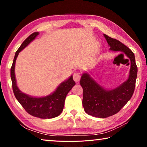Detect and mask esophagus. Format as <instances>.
<instances>
[{
  "label": "esophagus",
  "instance_id": "obj_1",
  "mask_svg": "<svg viewBox=\"0 0 147 147\" xmlns=\"http://www.w3.org/2000/svg\"><path fill=\"white\" fill-rule=\"evenodd\" d=\"M80 78H81V75L80 74V73H74L73 80L76 82H78L80 81Z\"/></svg>",
  "mask_w": 147,
  "mask_h": 147
}]
</instances>
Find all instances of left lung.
<instances>
[{"instance_id":"8db88e82","label":"left lung","mask_w":147,"mask_h":147,"mask_svg":"<svg viewBox=\"0 0 147 147\" xmlns=\"http://www.w3.org/2000/svg\"><path fill=\"white\" fill-rule=\"evenodd\" d=\"M110 50L121 51L128 57L131 61L128 79L118 88L108 91L92 79L88 74L84 73L80 81L83 88L82 104L86 112L98 118H106L118 113L130 100L133 95L138 74L133 52L121 41L104 34Z\"/></svg>"}]
</instances>
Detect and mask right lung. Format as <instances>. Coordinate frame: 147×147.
<instances>
[{"label": "right lung", "instance_id": "add662e5", "mask_svg": "<svg viewBox=\"0 0 147 147\" xmlns=\"http://www.w3.org/2000/svg\"><path fill=\"white\" fill-rule=\"evenodd\" d=\"M38 35L39 32H34L30 35L16 51L10 71L12 88L17 100L27 113L36 117L51 119L58 117L62 112L67 94L75 85V82L73 80V76H71L67 80L61 83L53 94L42 98L32 97L19 90L15 77V64L17 57L20 52L33 41Z\"/></svg>", "mask_w": 147, "mask_h": 147}]
</instances>
